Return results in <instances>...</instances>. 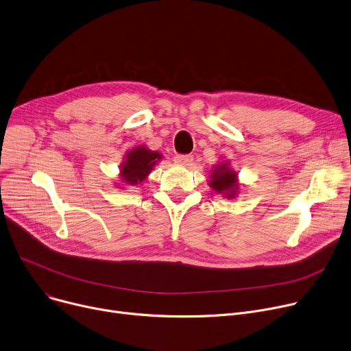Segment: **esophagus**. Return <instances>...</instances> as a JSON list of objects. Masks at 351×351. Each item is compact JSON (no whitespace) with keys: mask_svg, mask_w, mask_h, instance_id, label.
<instances>
[{"mask_svg":"<svg viewBox=\"0 0 351 351\" xmlns=\"http://www.w3.org/2000/svg\"><path fill=\"white\" fill-rule=\"evenodd\" d=\"M193 160H194V157L189 156V154H177L174 157V162L178 164V166H190Z\"/></svg>","mask_w":351,"mask_h":351,"instance_id":"1","label":"esophagus"}]
</instances>
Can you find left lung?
<instances>
[{"mask_svg":"<svg viewBox=\"0 0 351 351\" xmlns=\"http://www.w3.org/2000/svg\"><path fill=\"white\" fill-rule=\"evenodd\" d=\"M210 187L226 198H235L239 191L238 174L230 167V162L222 161L211 170Z\"/></svg>","mask_w":351,"mask_h":351,"instance_id":"8db88e82","label":"left lung"}]
</instances>
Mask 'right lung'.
Masks as SVG:
<instances>
[{
  "label": "right lung",
  "mask_w": 351,
  "mask_h": 351,
  "mask_svg": "<svg viewBox=\"0 0 351 351\" xmlns=\"http://www.w3.org/2000/svg\"><path fill=\"white\" fill-rule=\"evenodd\" d=\"M158 160H161V154L152 152L146 146H138L128 152L120 166V180L125 184L120 185H137L144 181Z\"/></svg>",
  "instance_id": "obj_1"
}]
</instances>
